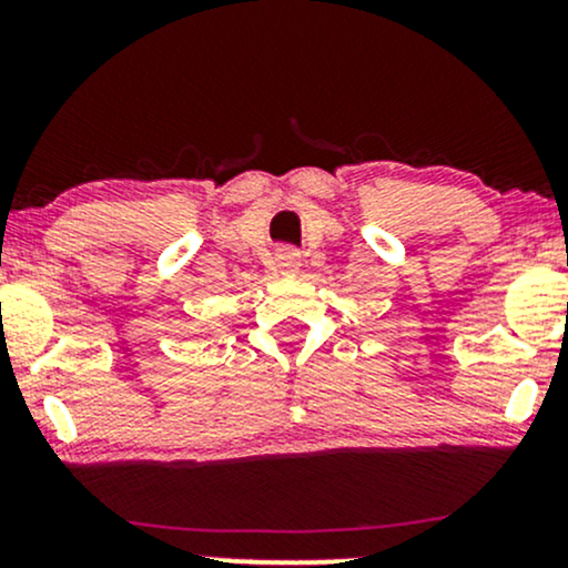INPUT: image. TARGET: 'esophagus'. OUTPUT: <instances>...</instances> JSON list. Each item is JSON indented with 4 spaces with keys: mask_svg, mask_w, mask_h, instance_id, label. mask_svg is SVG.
<instances>
[{
    "mask_svg": "<svg viewBox=\"0 0 568 568\" xmlns=\"http://www.w3.org/2000/svg\"><path fill=\"white\" fill-rule=\"evenodd\" d=\"M275 264L280 275H296L298 266H302V256H298V251H293V247H277Z\"/></svg>",
    "mask_w": 568,
    "mask_h": 568,
    "instance_id": "obj_1",
    "label": "esophagus"
}]
</instances>
